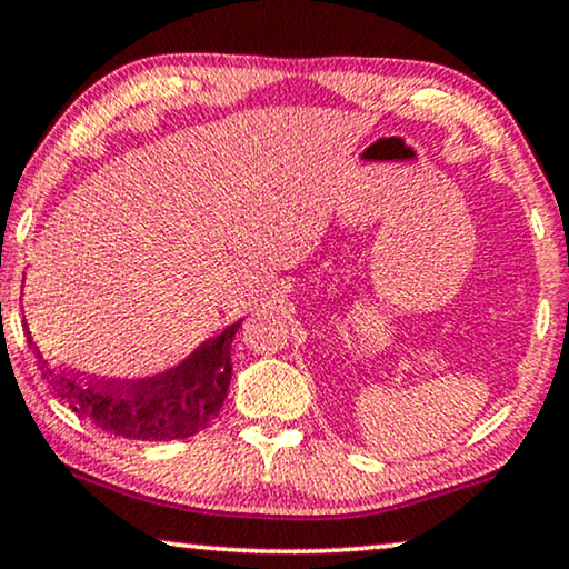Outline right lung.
Returning a JSON list of instances; mask_svg holds the SVG:
<instances>
[{
    "mask_svg": "<svg viewBox=\"0 0 569 569\" xmlns=\"http://www.w3.org/2000/svg\"><path fill=\"white\" fill-rule=\"evenodd\" d=\"M242 319L203 340L164 371L143 379H84L36 348L48 387L82 420L128 441H182L211 426L231 381V340Z\"/></svg>",
    "mask_w": 569,
    "mask_h": 569,
    "instance_id": "1",
    "label": "right lung"
}]
</instances>
